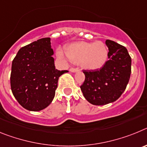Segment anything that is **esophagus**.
Here are the masks:
<instances>
[{"instance_id": "1", "label": "esophagus", "mask_w": 147, "mask_h": 147, "mask_svg": "<svg viewBox=\"0 0 147 147\" xmlns=\"http://www.w3.org/2000/svg\"><path fill=\"white\" fill-rule=\"evenodd\" d=\"M70 71L72 73H76V72H77L78 70L76 69V68H73V67H71V68H70Z\"/></svg>"}]
</instances>
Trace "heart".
Listing matches in <instances>:
<instances>
[{"label": "heart", "mask_w": 147, "mask_h": 147, "mask_svg": "<svg viewBox=\"0 0 147 147\" xmlns=\"http://www.w3.org/2000/svg\"><path fill=\"white\" fill-rule=\"evenodd\" d=\"M65 53L71 62L79 64L82 68L89 71L102 68L109 58L107 45L102 41L73 42L66 46ZM57 54L59 57L65 58L62 51H58Z\"/></svg>", "instance_id": "1"}]
</instances>
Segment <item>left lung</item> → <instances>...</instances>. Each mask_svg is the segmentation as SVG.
<instances>
[{
	"label": "left lung",
	"instance_id": "obj_1",
	"mask_svg": "<svg viewBox=\"0 0 147 147\" xmlns=\"http://www.w3.org/2000/svg\"><path fill=\"white\" fill-rule=\"evenodd\" d=\"M109 60L102 68L83 71L85 80L80 86L84 97L94 105H105L115 102L121 96L129 82L131 57L123 45L107 40Z\"/></svg>",
	"mask_w": 147,
	"mask_h": 147
}]
</instances>
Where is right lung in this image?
Returning <instances> with one entry per match:
<instances>
[{
    "label": "right lung",
    "mask_w": 147,
    "mask_h": 147,
    "mask_svg": "<svg viewBox=\"0 0 147 147\" xmlns=\"http://www.w3.org/2000/svg\"><path fill=\"white\" fill-rule=\"evenodd\" d=\"M51 38H42L18 51L11 64L13 95L22 107L40 111L53 101L59 77L67 71L56 69Z\"/></svg>",
    "instance_id": "add662e5"
}]
</instances>
